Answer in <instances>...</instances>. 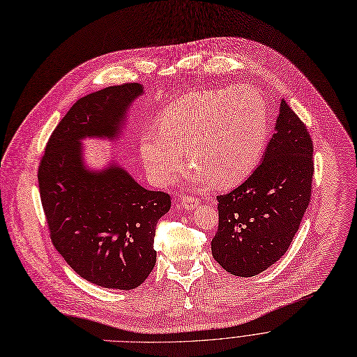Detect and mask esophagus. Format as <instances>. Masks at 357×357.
I'll list each match as a JSON object with an SVG mask.
<instances>
[{
	"label": "esophagus",
	"instance_id": "1",
	"mask_svg": "<svg viewBox=\"0 0 357 357\" xmlns=\"http://www.w3.org/2000/svg\"><path fill=\"white\" fill-rule=\"evenodd\" d=\"M199 201L198 199H195V198H192V197H183L182 198V206L185 208V209H188V211H193V209H197L198 206H199Z\"/></svg>",
	"mask_w": 357,
	"mask_h": 357
}]
</instances>
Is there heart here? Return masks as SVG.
Segmentation results:
<instances>
[{"label":"heart","instance_id":"heart-1","mask_svg":"<svg viewBox=\"0 0 357 357\" xmlns=\"http://www.w3.org/2000/svg\"><path fill=\"white\" fill-rule=\"evenodd\" d=\"M158 125L144 134L141 156L160 185L182 171L186 151L197 181L236 186L255 171L269 139L266 101L248 85L183 96L164 109Z\"/></svg>","mask_w":357,"mask_h":357}]
</instances>
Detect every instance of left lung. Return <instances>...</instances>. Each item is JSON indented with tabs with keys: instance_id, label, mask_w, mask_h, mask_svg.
Segmentation results:
<instances>
[{
	"instance_id": "obj_1",
	"label": "left lung",
	"mask_w": 357,
	"mask_h": 357,
	"mask_svg": "<svg viewBox=\"0 0 357 357\" xmlns=\"http://www.w3.org/2000/svg\"><path fill=\"white\" fill-rule=\"evenodd\" d=\"M313 142L302 119L280 101L265 156L238 188L216 197L212 256L235 276L266 271L286 253L310 202Z\"/></svg>"
}]
</instances>
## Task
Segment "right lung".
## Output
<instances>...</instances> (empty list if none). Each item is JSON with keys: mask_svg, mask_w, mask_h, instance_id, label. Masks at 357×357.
<instances>
[{"mask_svg": "<svg viewBox=\"0 0 357 357\" xmlns=\"http://www.w3.org/2000/svg\"><path fill=\"white\" fill-rule=\"evenodd\" d=\"M142 92L139 84H122L78 100L54 129L38 168L55 249L81 278L108 289L131 290L149 276L156 223L171 209V197L142 188L116 164L86 169L81 139H115Z\"/></svg>", "mask_w": 357, "mask_h": 357, "instance_id": "right-lung-1", "label": "right lung"}]
</instances>
